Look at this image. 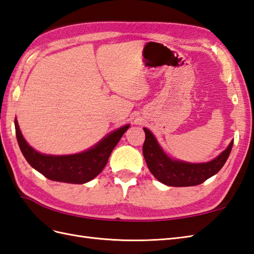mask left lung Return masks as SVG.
Segmentation results:
<instances>
[{"label":"left lung","mask_w":254,"mask_h":254,"mask_svg":"<svg viewBox=\"0 0 254 254\" xmlns=\"http://www.w3.org/2000/svg\"><path fill=\"white\" fill-rule=\"evenodd\" d=\"M144 132L146 138L143 155L147 167L159 182L173 187L196 186L216 174L225 164L234 144L232 140L220 156L209 162L190 163L170 158L158 144L154 134L146 127Z\"/></svg>","instance_id":"left-lung-1"}]
</instances>
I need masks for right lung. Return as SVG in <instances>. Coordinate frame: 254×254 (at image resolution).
Segmentation results:
<instances>
[{"mask_svg": "<svg viewBox=\"0 0 254 254\" xmlns=\"http://www.w3.org/2000/svg\"><path fill=\"white\" fill-rule=\"evenodd\" d=\"M128 127L129 125H127L111 132L92 148L80 154L54 156L34 150L23 138L15 119L17 141L28 163L49 180L70 184H84L96 178L107 164L111 151Z\"/></svg>", "mask_w": 254, "mask_h": 254, "instance_id": "right-lung-1", "label": "right lung"}]
</instances>
